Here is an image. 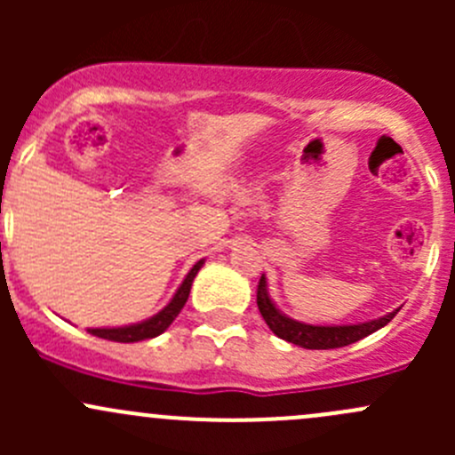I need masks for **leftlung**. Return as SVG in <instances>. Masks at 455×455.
Masks as SVG:
<instances>
[{"instance_id":"left-lung-1","label":"left lung","mask_w":455,"mask_h":455,"mask_svg":"<svg viewBox=\"0 0 455 455\" xmlns=\"http://www.w3.org/2000/svg\"><path fill=\"white\" fill-rule=\"evenodd\" d=\"M257 308H259L261 316H264L266 325L277 334L279 339L288 343H295V346L306 347V350H332V347H343L350 346V343L361 341L368 334L376 332L383 325H387L389 321L396 316L401 308H396L394 313H387L379 319L363 321V323H347V325H313L304 323V321L291 319L288 315H283L282 310L275 306V301L270 299L268 286H266V277L261 275L259 286H257Z\"/></svg>"}]
</instances>
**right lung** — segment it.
<instances>
[{"instance_id":"1","label":"right lung","mask_w":455,"mask_h":455,"mask_svg":"<svg viewBox=\"0 0 455 455\" xmlns=\"http://www.w3.org/2000/svg\"><path fill=\"white\" fill-rule=\"evenodd\" d=\"M202 264H204V259L196 261L194 268L187 273L185 282H182L180 288L176 291V295L172 297V301H169L158 315L149 316V319L145 321H139V323L118 325V328H87V332L94 334V337L108 339V341H118V343H136V341H145V339L158 337V334H163L164 330L172 325V321L180 315V310L185 308L187 299H189L191 283H194L196 275H198Z\"/></svg>"}]
</instances>
